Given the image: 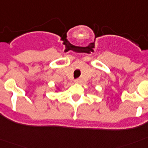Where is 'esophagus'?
<instances>
[{
  "label": "esophagus",
  "mask_w": 148,
  "mask_h": 148,
  "mask_svg": "<svg viewBox=\"0 0 148 148\" xmlns=\"http://www.w3.org/2000/svg\"><path fill=\"white\" fill-rule=\"evenodd\" d=\"M74 82H75V84H79L80 83V79H76V80L74 81Z\"/></svg>",
  "instance_id": "esophagus-1"
}]
</instances>
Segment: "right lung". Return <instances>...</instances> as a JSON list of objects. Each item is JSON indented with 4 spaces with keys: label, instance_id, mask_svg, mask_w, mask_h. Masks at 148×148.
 I'll return each mask as SVG.
<instances>
[{
    "label": "right lung",
    "instance_id": "add662e5",
    "mask_svg": "<svg viewBox=\"0 0 148 148\" xmlns=\"http://www.w3.org/2000/svg\"><path fill=\"white\" fill-rule=\"evenodd\" d=\"M59 90H60L59 87H57V88H56V90H55V91H56V92H58V91H59Z\"/></svg>",
    "mask_w": 148,
    "mask_h": 148
}]
</instances>
